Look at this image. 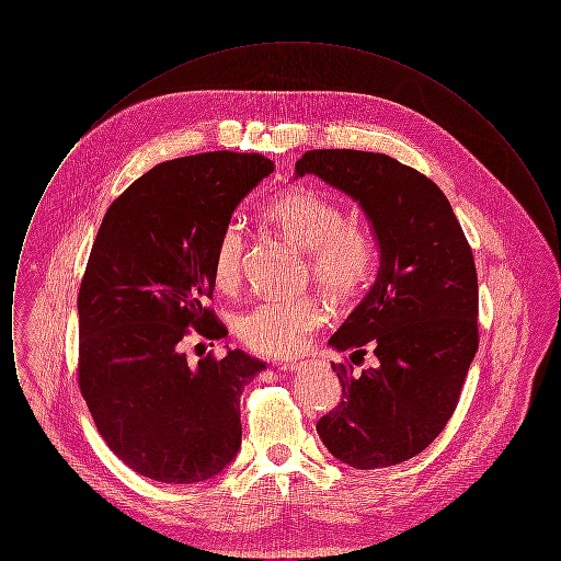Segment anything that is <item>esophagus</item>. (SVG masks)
<instances>
[{
  "instance_id": "1",
  "label": "esophagus",
  "mask_w": 561,
  "mask_h": 561,
  "mask_svg": "<svg viewBox=\"0 0 561 561\" xmlns=\"http://www.w3.org/2000/svg\"><path fill=\"white\" fill-rule=\"evenodd\" d=\"M284 373H294V370H300L302 368V362H282L277 364Z\"/></svg>"
}]
</instances>
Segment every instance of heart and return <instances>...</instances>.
<instances>
[{
	"label": "heart",
	"instance_id": "obj_1",
	"mask_svg": "<svg viewBox=\"0 0 561 561\" xmlns=\"http://www.w3.org/2000/svg\"><path fill=\"white\" fill-rule=\"evenodd\" d=\"M265 218L294 245L309 252L313 277L323 290L347 296L368 282L376 259L373 238L347 222L339 202L311 188H290L271 199ZM243 256V231L238 225L225 227L213 256L214 284L220 290L238 288ZM323 316L320 302L311 296L271 298L241 313L238 334L256 353L293 355L305 347Z\"/></svg>",
	"mask_w": 561,
	"mask_h": 561
}]
</instances>
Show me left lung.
Instances as JSON below:
<instances>
[{
  "label": "left lung",
  "mask_w": 561,
  "mask_h": 561,
  "mask_svg": "<svg viewBox=\"0 0 561 561\" xmlns=\"http://www.w3.org/2000/svg\"><path fill=\"white\" fill-rule=\"evenodd\" d=\"M294 174L351 195L380 250L370 293L330 339L351 359L373 348L378 364L362 374L332 364L343 400L316 428L353 469L400 465L448 425L480 345L471 245L442 188L385 153L316 149Z\"/></svg>",
  "instance_id": "left-lung-1"
}]
</instances>
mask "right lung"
<instances>
[{
  "instance_id": "right-lung-1",
  "label": "right lung",
  "mask_w": 561,
  "mask_h": 561,
  "mask_svg": "<svg viewBox=\"0 0 561 561\" xmlns=\"http://www.w3.org/2000/svg\"><path fill=\"white\" fill-rule=\"evenodd\" d=\"M273 172L259 153L163 161L111 206L78 296L81 396L138 476L199 483L240 450L243 387L267 366L240 348L188 364L183 341L227 336L206 307L213 256L241 199Z\"/></svg>"
}]
</instances>
